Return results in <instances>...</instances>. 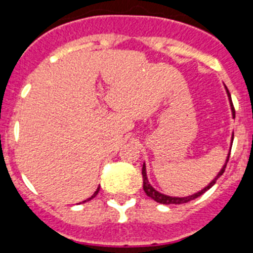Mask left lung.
Segmentation results:
<instances>
[{"label": "left lung", "mask_w": 253, "mask_h": 253, "mask_svg": "<svg viewBox=\"0 0 253 253\" xmlns=\"http://www.w3.org/2000/svg\"><path fill=\"white\" fill-rule=\"evenodd\" d=\"M226 90L227 93H228V98H229V102H231V108H232V113H233V117H234V108H233V103H232V99H231V94H229L228 89H227L226 87ZM232 142H233V137H232ZM232 149V146H231ZM229 155H231V151L228 152V156H227V160H226V164L223 165V168L220 169V171L218 172L217 176L213 179V180L211 181V183L208 184V185L206 186L204 189H202L200 192L195 193V194L193 195H189V197H170V195H165V194H161L160 192H158V190H155L154 188H152L151 184L149 183V180H147V175H146V166H145V164L142 165V179H143V190H145V193L147 194V197H150L151 199H154L155 202H158V203H161V204H183V203H188V202H190V200L195 199V198L200 197L202 194H204V193L208 190V189H211V186L214 185L215 181H217L218 177L220 176V175L224 172V169H226L227 166V163H228L229 160Z\"/></svg>", "instance_id": "left-lung-1"}]
</instances>
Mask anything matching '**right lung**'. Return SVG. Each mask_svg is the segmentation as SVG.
<instances>
[{"label": "right lung", "instance_id": "right-lung-1", "mask_svg": "<svg viewBox=\"0 0 253 253\" xmlns=\"http://www.w3.org/2000/svg\"><path fill=\"white\" fill-rule=\"evenodd\" d=\"M98 192H99V188H98V189H97V190H95V192H94V194H93V195H92V197H90V198H88V199H87V200H84L83 203H85V202H88V200L93 199V198H94V197H95V195L98 194Z\"/></svg>", "mask_w": 253, "mask_h": 253}]
</instances>
